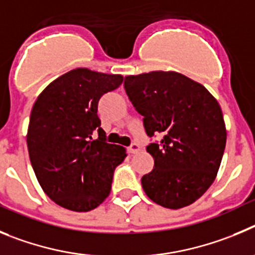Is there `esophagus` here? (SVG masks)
Wrapping results in <instances>:
<instances>
[{"mask_svg": "<svg viewBox=\"0 0 255 255\" xmlns=\"http://www.w3.org/2000/svg\"><path fill=\"white\" fill-rule=\"evenodd\" d=\"M138 151H139V146L137 143H132L129 147H128V152L129 153H137Z\"/></svg>", "mask_w": 255, "mask_h": 255, "instance_id": "esophagus-1", "label": "esophagus"}]
</instances>
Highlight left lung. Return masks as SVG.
<instances>
[{
  "label": "left lung",
  "mask_w": 255,
  "mask_h": 255,
  "mask_svg": "<svg viewBox=\"0 0 255 255\" xmlns=\"http://www.w3.org/2000/svg\"><path fill=\"white\" fill-rule=\"evenodd\" d=\"M128 98L141 116L155 160L142 176L148 198L162 207L182 208L211 187L226 144V127L217 100L198 82L173 71L125 79Z\"/></svg>",
  "instance_id": "left-lung-1"
}]
</instances>
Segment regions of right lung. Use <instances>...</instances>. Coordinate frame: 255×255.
Instances as JSON below:
<instances>
[{
  "mask_svg": "<svg viewBox=\"0 0 255 255\" xmlns=\"http://www.w3.org/2000/svg\"><path fill=\"white\" fill-rule=\"evenodd\" d=\"M122 82V75L76 68L50 82L34 103L29 157L44 193L61 207L88 212L111 193L114 170L127 152L107 142L98 104Z\"/></svg>",
  "mask_w": 255,
  "mask_h": 255,
  "instance_id": "1",
  "label": "right lung"
}]
</instances>
